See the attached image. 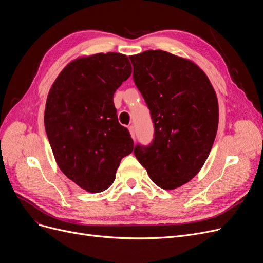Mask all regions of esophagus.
Segmentation results:
<instances>
[{"mask_svg": "<svg viewBox=\"0 0 263 263\" xmlns=\"http://www.w3.org/2000/svg\"><path fill=\"white\" fill-rule=\"evenodd\" d=\"M129 131H130V134H131V136H132V139H135V130H134L133 125H130V127H129Z\"/></svg>", "mask_w": 263, "mask_h": 263, "instance_id": "1", "label": "esophagus"}]
</instances>
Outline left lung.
<instances>
[{"label":"left lung","instance_id":"left-lung-1","mask_svg":"<svg viewBox=\"0 0 263 263\" xmlns=\"http://www.w3.org/2000/svg\"><path fill=\"white\" fill-rule=\"evenodd\" d=\"M134 83L151 110L155 138L134 155L151 179L165 190L190 181L211 153L219 121L218 100L201 68L163 50L129 57Z\"/></svg>","mask_w":263,"mask_h":263}]
</instances>
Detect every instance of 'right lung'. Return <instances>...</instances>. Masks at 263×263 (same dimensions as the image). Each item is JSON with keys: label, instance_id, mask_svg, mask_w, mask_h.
I'll use <instances>...</instances> for the list:
<instances>
[{"label": "right lung", "instance_id": "1", "mask_svg": "<svg viewBox=\"0 0 263 263\" xmlns=\"http://www.w3.org/2000/svg\"><path fill=\"white\" fill-rule=\"evenodd\" d=\"M132 73L128 57L96 53L68 63L52 84L44 123L55 162L84 190H106L121 159L133 151L118 122L114 93Z\"/></svg>", "mask_w": 263, "mask_h": 263}]
</instances>
